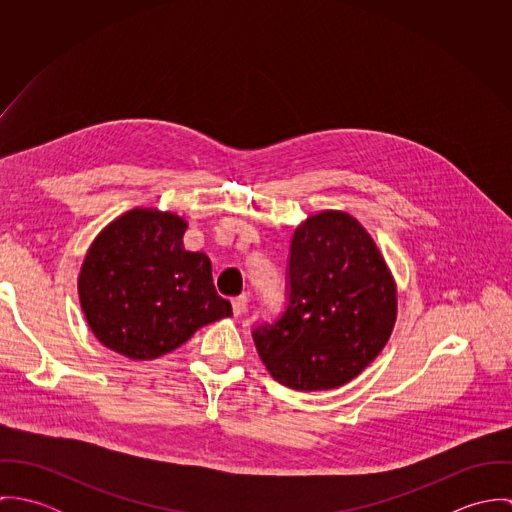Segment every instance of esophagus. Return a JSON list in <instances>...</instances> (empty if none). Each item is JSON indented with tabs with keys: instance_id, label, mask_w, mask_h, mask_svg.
I'll use <instances>...</instances> for the list:
<instances>
[{
	"instance_id": "34e87169",
	"label": "esophagus",
	"mask_w": 512,
	"mask_h": 512,
	"mask_svg": "<svg viewBox=\"0 0 512 512\" xmlns=\"http://www.w3.org/2000/svg\"><path fill=\"white\" fill-rule=\"evenodd\" d=\"M246 309H248V297H246V295H238V297L232 299V313H234L236 317L242 315V313H246Z\"/></svg>"
}]
</instances>
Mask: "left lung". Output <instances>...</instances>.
<instances>
[{
  "instance_id": "1",
  "label": "left lung",
  "mask_w": 512,
  "mask_h": 512,
  "mask_svg": "<svg viewBox=\"0 0 512 512\" xmlns=\"http://www.w3.org/2000/svg\"><path fill=\"white\" fill-rule=\"evenodd\" d=\"M396 321V284L363 224L323 211L295 228L284 313L252 331L268 372L293 390H331L370 365Z\"/></svg>"
}]
</instances>
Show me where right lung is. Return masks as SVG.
<instances>
[{
	"label": "right lung",
	"mask_w": 512,
	"mask_h": 512,
	"mask_svg": "<svg viewBox=\"0 0 512 512\" xmlns=\"http://www.w3.org/2000/svg\"><path fill=\"white\" fill-rule=\"evenodd\" d=\"M187 222L134 209L92 242L78 276L84 317L96 339L134 361L181 347L199 327L232 315L203 252L183 246Z\"/></svg>",
	"instance_id": "1"
}]
</instances>
